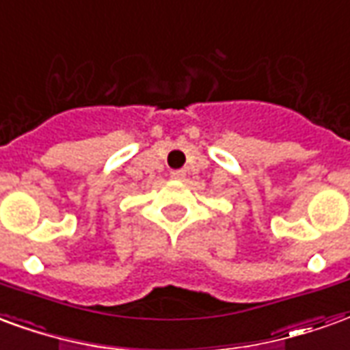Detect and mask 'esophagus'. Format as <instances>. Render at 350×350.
Segmentation results:
<instances>
[{
	"mask_svg": "<svg viewBox=\"0 0 350 350\" xmlns=\"http://www.w3.org/2000/svg\"><path fill=\"white\" fill-rule=\"evenodd\" d=\"M170 176H172V178H183V170H172V172H170Z\"/></svg>",
	"mask_w": 350,
	"mask_h": 350,
	"instance_id": "1",
	"label": "esophagus"
}]
</instances>
